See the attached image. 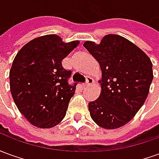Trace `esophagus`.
I'll return each instance as SVG.
<instances>
[{
	"instance_id": "1",
	"label": "esophagus",
	"mask_w": 159,
	"mask_h": 159,
	"mask_svg": "<svg viewBox=\"0 0 159 159\" xmlns=\"http://www.w3.org/2000/svg\"><path fill=\"white\" fill-rule=\"evenodd\" d=\"M93 79L92 77H90V76H87L86 78V83L83 84V87H88L90 86L91 84H93Z\"/></svg>"
}]
</instances>
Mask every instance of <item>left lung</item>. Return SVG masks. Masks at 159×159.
<instances>
[{"instance_id": "left-lung-1", "label": "left lung", "mask_w": 159, "mask_h": 159, "mask_svg": "<svg viewBox=\"0 0 159 159\" xmlns=\"http://www.w3.org/2000/svg\"><path fill=\"white\" fill-rule=\"evenodd\" d=\"M83 47L99 62L101 91L89 103L91 118L106 129L123 127L143 106L153 79L150 58L133 42L109 34L99 44L87 41Z\"/></svg>"}]
</instances>
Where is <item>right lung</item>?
<instances>
[{
	"label": "right lung",
	"instance_id": "1",
	"mask_svg": "<svg viewBox=\"0 0 159 159\" xmlns=\"http://www.w3.org/2000/svg\"><path fill=\"white\" fill-rule=\"evenodd\" d=\"M79 43L46 35L30 41L15 56L9 72L10 90L19 111L34 126L50 129L66 117L76 83H67L71 71L64 69L61 61Z\"/></svg>",
	"mask_w": 159,
	"mask_h": 159
}]
</instances>
